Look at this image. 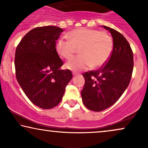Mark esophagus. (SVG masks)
Here are the masks:
<instances>
[{"label":"esophagus","instance_id":"esophagus-1","mask_svg":"<svg viewBox=\"0 0 148 148\" xmlns=\"http://www.w3.org/2000/svg\"><path fill=\"white\" fill-rule=\"evenodd\" d=\"M73 75H79V73L75 72H73Z\"/></svg>","mask_w":148,"mask_h":148}]
</instances>
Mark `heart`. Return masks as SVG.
Segmentation results:
<instances>
[{"label":"heart","mask_w":148,"mask_h":148,"mask_svg":"<svg viewBox=\"0 0 148 148\" xmlns=\"http://www.w3.org/2000/svg\"><path fill=\"white\" fill-rule=\"evenodd\" d=\"M69 40L60 38L56 43L58 55L68 59L79 48L81 55L71 58L66 67L77 72L92 66L104 65L110 57L113 50V40L108 33L88 28H79L66 34Z\"/></svg>","instance_id":"obj_1"}]
</instances>
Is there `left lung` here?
I'll list each match as a JSON object with an SVG mask.
<instances>
[{"label": "left lung", "instance_id": "1", "mask_svg": "<svg viewBox=\"0 0 148 148\" xmlns=\"http://www.w3.org/2000/svg\"><path fill=\"white\" fill-rule=\"evenodd\" d=\"M111 34L113 50L106 64L83 75L85 85L82 101L89 110L100 112L112 106L128 87L133 69V54L129 42L121 33L102 25Z\"/></svg>", "mask_w": 148, "mask_h": 148}]
</instances>
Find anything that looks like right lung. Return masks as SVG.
<instances>
[{
    "mask_svg": "<svg viewBox=\"0 0 148 148\" xmlns=\"http://www.w3.org/2000/svg\"><path fill=\"white\" fill-rule=\"evenodd\" d=\"M62 32L52 25L34 28L16 48L17 82L29 100L43 109L59 104L73 77L70 70L60 69L63 62L56 50V41Z\"/></svg>",
    "mask_w": 148,
    "mask_h": 148,
    "instance_id": "obj_1",
    "label": "right lung"
}]
</instances>
